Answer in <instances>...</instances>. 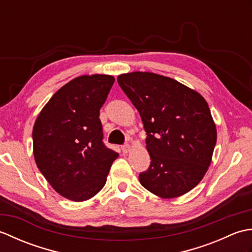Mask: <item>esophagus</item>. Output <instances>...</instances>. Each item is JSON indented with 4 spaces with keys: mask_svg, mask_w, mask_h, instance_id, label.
Instances as JSON below:
<instances>
[{
    "mask_svg": "<svg viewBox=\"0 0 252 252\" xmlns=\"http://www.w3.org/2000/svg\"><path fill=\"white\" fill-rule=\"evenodd\" d=\"M121 149H122L123 153L127 154V153H129V152L131 151V146H130V145H125V146L121 147Z\"/></svg>",
    "mask_w": 252,
    "mask_h": 252,
    "instance_id": "esophagus-1",
    "label": "esophagus"
}]
</instances>
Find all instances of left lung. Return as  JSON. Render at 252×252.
Listing matches in <instances>:
<instances>
[{"mask_svg": "<svg viewBox=\"0 0 252 252\" xmlns=\"http://www.w3.org/2000/svg\"><path fill=\"white\" fill-rule=\"evenodd\" d=\"M118 83L140 112L147 133L151 165L141 184L163 199L199 184L211 163L217 127L202 96L176 80L154 72L118 76Z\"/></svg>", "mask_w": 252, "mask_h": 252, "instance_id": "8db88e82", "label": "left lung"}]
</instances>
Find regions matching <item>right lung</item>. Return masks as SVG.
<instances>
[{
	"label": "right lung",
	"instance_id": "add662e5",
	"mask_svg": "<svg viewBox=\"0 0 252 252\" xmlns=\"http://www.w3.org/2000/svg\"><path fill=\"white\" fill-rule=\"evenodd\" d=\"M115 78L72 79L42 108L32 130L37 169L61 196L85 201L103 189L118 153L103 144L99 109Z\"/></svg>",
	"mask_w": 252,
	"mask_h": 252
}]
</instances>
